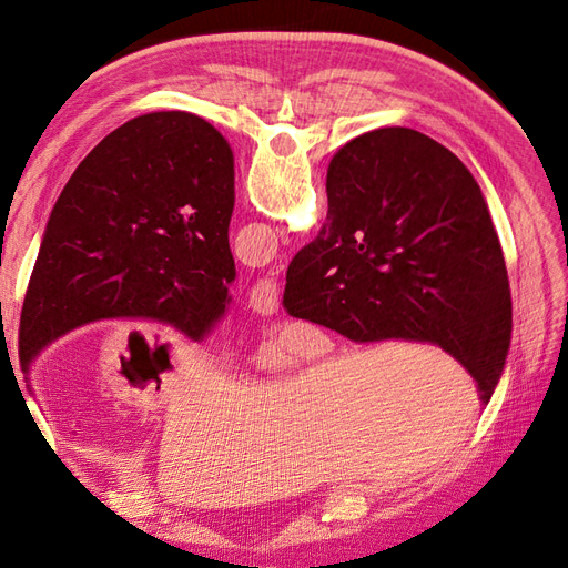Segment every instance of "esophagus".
<instances>
[{"instance_id":"34e87169","label":"esophagus","mask_w":568,"mask_h":568,"mask_svg":"<svg viewBox=\"0 0 568 568\" xmlns=\"http://www.w3.org/2000/svg\"><path fill=\"white\" fill-rule=\"evenodd\" d=\"M251 311L257 315H272L280 307V284L274 280H257L248 294Z\"/></svg>"}]
</instances>
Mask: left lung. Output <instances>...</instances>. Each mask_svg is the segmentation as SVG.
Segmentation results:
<instances>
[{"label": "left lung", "instance_id": "8db88e82", "mask_svg": "<svg viewBox=\"0 0 568 568\" xmlns=\"http://www.w3.org/2000/svg\"><path fill=\"white\" fill-rule=\"evenodd\" d=\"M234 153L209 120L146 113L104 136L51 211L21 313V365L101 320L201 341L225 313Z\"/></svg>", "mask_w": 568, "mask_h": 568}]
</instances>
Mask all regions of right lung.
<instances>
[{"instance_id": "add662e5", "label": "right lung", "mask_w": 568, "mask_h": 568, "mask_svg": "<svg viewBox=\"0 0 568 568\" xmlns=\"http://www.w3.org/2000/svg\"><path fill=\"white\" fill-rule=\"evenodd\" d=\"M326 199L320 234L286 270L288 315L355 343H434L488 403L509 348L511 298L469 170L432 136L382 128L338 149Z\"/></svg>"}]
</instances>
